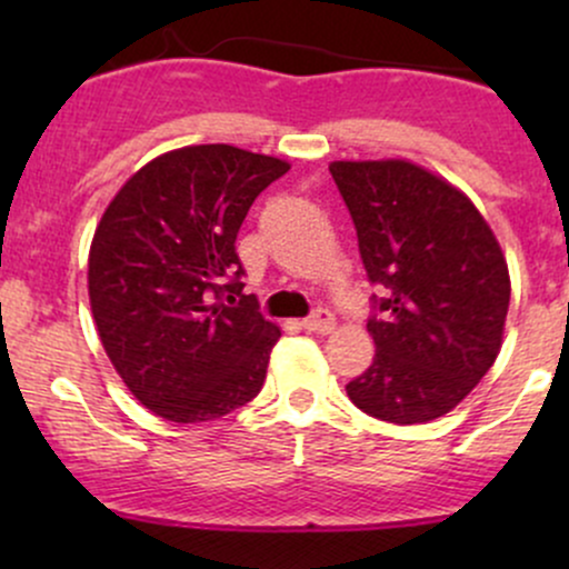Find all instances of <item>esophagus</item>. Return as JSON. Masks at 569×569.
I'll return each mask as SVG.
<instances>
[{
	"label": "esophagus",
	"mask_w": 569,
	"mask_h": 569,
	"mask_svg": "<svg viewBox=\"0 0 569 569\" xmlns=\"http://www.w3.org/2000/svg\"><path fill=\"white\" fill-rule=\"evenodd\" d=\"M302 326L312 335H329L335 329V316L329 310H316L310 318H305Z\"/></svg>",
	"instance_id": "1"
}]
</instances>
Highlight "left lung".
I'll use <instances>...</instances> for the list:
<instances>
[{"instance_id":"left-lung-1","label":"left lung","mask_w":569,"mask_h":569,"mask_svg":"<svg viewBox=\"0 0 569 569\" xmlns=\"http://www.w3.org/2000/svg\"><path fill=\"white\" fill-rule=\"evenodd\" d=\"M371 283L377 356L348 382L358 409L396 426L452 411L502 345L511 278L500 243L460 189L407 160H337Z\"/></svg>"}]
</instances>
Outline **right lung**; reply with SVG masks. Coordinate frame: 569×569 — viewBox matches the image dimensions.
<instances>
[{"label":"right lung","instance_id":"right-lung-1","mask_svg":"<svg viewBox=\"0 0 569 569\" xmlns=\"http://www.w3.org/2000/svg\"><path fill=\"white\" fill-rule=\"evenodd\" d=\"M286 171L230 143L173 149L130 176L98 221L88 259L98 337L154 415L217 420L262 390L280 329L243 293L234 240Z\"/></svg>","mask_w":569,"mask_h":569}]
</instances>
